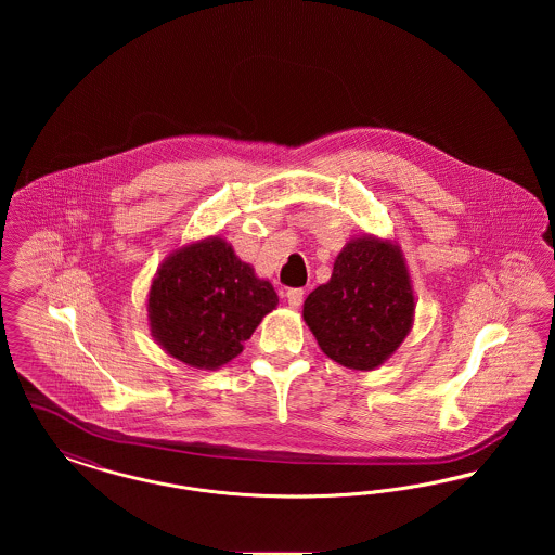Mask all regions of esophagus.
<instances>
[{
    "label": "esophagus",
    "instance_id": "obj_1",
    "mask_svg": "<svg viewBox=\"0 0 555 555\" xmlns=\"http://www.w3.org/2000/svg\"><path fill=\"white\" fill-rule=\"evenodd\" d=\"M287 301H289L291 308H299L304 304V289L287 291Z\"/></svg>",
    "mask_w": 555,
    "mask_h": 555
}]
</instances>
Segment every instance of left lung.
<instances>
[{
	"label": "left lung",
	"mask_w": 555,
	"mask_h": 555,
	"mask_svg": "<svg viewBox=\"0 0 555 555\" xmlns=\"http://www.w3.org/2000/svg\"><path fill=\"white\" fill-rule=\"evenodd\" d=\"M414 289L401 247L374 235L351 238L331 281L304 301V320L320 349L351 370L385 364L414 324Z\"/></svg>",
	"instance_id": "1"
}]
</instances>
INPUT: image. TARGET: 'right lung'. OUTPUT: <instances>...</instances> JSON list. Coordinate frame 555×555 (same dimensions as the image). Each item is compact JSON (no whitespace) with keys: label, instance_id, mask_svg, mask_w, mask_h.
I'll return each instance as SVG.
<instances>
[{"label":"right lung","instance_id":"1","mask_svg":"<svg viewBox=\"0 0 555 555\" xmlns=\"http://www.w3.org/2000/svg\"><path fill=\"white\" fill-rule=\"evenodd\" d=\"M279 304L270 281L238 260L224 238L186 243L159 264L147 293V320L159 347L197 370H216L243 351Z\"/></svg>","mask_w":555,"mask_h":555}]
</instances>
